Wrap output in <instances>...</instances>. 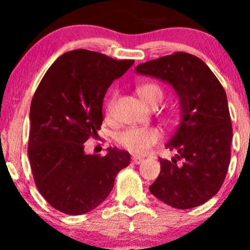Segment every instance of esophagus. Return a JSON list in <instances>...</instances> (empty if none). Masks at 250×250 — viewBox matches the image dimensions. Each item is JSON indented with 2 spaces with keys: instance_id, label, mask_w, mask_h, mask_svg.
Wrapping results in <instances>:
<instances>
[{
  "instance_id": "esophagus-1",
  "label": "esophagus",
  "mask_w": 250,
  "mask_h": 250,
  "mask_svg": "<svg viewBox=\"0 0 250 250\" xmlns=\"http://www.w3.org/2000/svg\"><path fill=\"white\" fill-rule=\"evenodd\" d=\"M143 160H145V159H143V157L137 156V155H134V156L131 157V162L135 163V165H140V163H141Z\"/></svg>"
}]
</instances>
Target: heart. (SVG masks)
Wrapping results in <instances>:
<instances>
[{"label":"heart","mask_w":250,"mask_h":250,"mask_svg":"<svg viewBox=\"0 0 250 250\" xmlns=\"http://www.w3.org/2000/svg\"><path fill=\"white\" fill-rule=\"evenodd\" d=\"M137 93L143 101L151 107H156L162 101L163 95H165L163 88L156 82L142 83L137 87ZM115 97L116 94H114L107 102V105H105L107 116H110ZM169 116L173 115L170 114ZM116 140L121 147L131 151V153L145 154L160 142L161 133L155 127H129L119 133Z\"/></svg>","instance_id":"b5f03b06"}]
</instances>
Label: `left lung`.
<instances>
[{"instance_id": "1", "label": "left lung", "mask_w": 250, "mask_h": 250, "mask_svg": "<svg viewBox=\"0 0 250 250\" xmlns=\"http://www.w3.org/2000/svg\"><path fill=\"white\" fill-rule=\"evenodd\" d=\"M136 71L170 83L182 114L166 145L176 156L160 159L161 171L149 190L173 208L203 205L220 190L230 162L233 127L225 89L202 60L183 51L141 63Z\"/></svg>"}]
</instances>
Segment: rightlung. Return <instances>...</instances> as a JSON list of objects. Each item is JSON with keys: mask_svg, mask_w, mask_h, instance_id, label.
Returning a JSON list of instances; mask_svg holds the SVG:
<instances>
[{"mask_svg": "<svg viewBox=\"0 0 250 250\" xmlns=\"http://www.w3.org/2000/svg\"><path fill=\"white\" fill-rule=\"evenodd\" d=\"M133 64L77 49L60 56L40 82L30 104L28 156L37 189L59 211L93 210L130 163V154L117 148L105 156L85 154L84 142L101 128L107 89Z\"/></svg>", "mask_w": 250, "mask_h": 250, "instance_id": "right-lung-1", "label": "right lung"}]
</instances>
